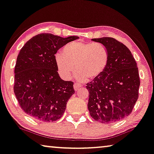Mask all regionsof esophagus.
I'll return each mask as SVG.
<instances>
[{
  "label": "esophagus",
  "instance_id": "esophagus-1",
  "mask_svg": "<svg viewBox=\"0 0 154 154\" xmlns=\"http://www.w3.org/2000/svg\"><path fill=\"white\" fill-rule=\"evenodd\" d=\"M81 87H82V85L77 83V82H75V83H74V88L75 89V91H78Z\"/></svg>",
  "mask_w": 154,
  "mask_h": 154
}]
</instances>
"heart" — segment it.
Segmentation results:
<instances>
[{"label": "heart", "mask_w": 154, "mask_h": 154, "mask_svg": "<svg viewBox=\"0 0 154 154\" xmlns=\"http://www.w3.org/2000/svg\"><path fill=\"white\" fill-rule=\"evenodd\" d=\"M109 51L100 42H73L64 47L62 53L55 54V62L59 74L69 79L75 70L79 80H90L98 77L107 68Z\"/></svg>", "instance_id": "obj_1"}]
</instances>
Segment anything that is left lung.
<instances>
[{
    "label": "left lung",
    "instance_id": "1",
    "mask_svg": "<svg viewBox=\"0 0 154 154\" xmlns=\"http://www.w3.org/2000/svg\"><path fill=\"white\" fill-rule=\"evenodd\" d=\"M92 41L107 47L109 58L103 74L87 84V107L96 121L112 123L133 110L140 84L138 68L129 49L116 39L103 37Z\"/></svg>",
    "mask_w": 154,
    "mask_h": 154
}]
</instances>
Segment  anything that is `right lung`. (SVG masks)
<instances>
[{
    "instance_id": "obj_1",
    "label": "right lung",
    "mask_w": 154,
    "mask_h": 154,
    "mask_svg": "<svg viewBox=\"0 0 154 154\" xmlns=\"http://www.w3.org/2000/svg\"><path fill=\"white\" fill-rule=\"evenodd\" d=\"M78 38L42 33L20 49L14 69V91L20 108L30 117L47 122L62 117L75 90L74 82L59 76L55 54Z\"/></svg>"
}]
</instances>
